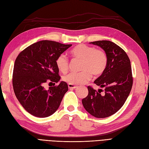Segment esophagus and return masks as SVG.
I'll return each mask as SVG.
<instances>
[{
	"label": "esophagus",
	"instance_id": "obj_1",
	"mask_svg": "<svg viewBox=\"0 0 149 149\" xmlns=\"http://www.w3.org/2000/svg\"><path fill=\"white\" fill-rule=\"evenodd\" d=\"M68 88L70 89H75L76 88H78V86H74L73 84H68Z\"/></svg>",
	"mask_w": 149,
	"mask_h": 149
}]
</instances>
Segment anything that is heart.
I'll list each match as a JSON object with an SVG mask.
<instances>
[{"label": "heart", "instance_id": "heart-1", "mask_svg": "<svg viewBox=\"0 0 149 149\" xmlns=\"http://www.w3.org/2000/svg\"><path fill=\"white\" fill-rule=\"evenodd\" d=\"M71 55L76 59L81 60L78 73H70L63 77L66 83L71 84H82L91 78V74L95 76L101 75L106 70L107 65V56L102 49L80 44L71 51ZM56 65L63 73L69 68V60L64 54H61L56 60Z\"/></svg>", "mask_w": 149, "mask_h": 149}]
</instances>
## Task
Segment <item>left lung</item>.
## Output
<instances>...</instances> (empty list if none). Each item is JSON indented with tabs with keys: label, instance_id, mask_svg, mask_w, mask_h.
I'll use <instances>...</instances> for the list:
<instances>
[{
	"label": "left lung",
	"instance_id": "obj_1",
	"mask_svg": "<svg viewBox=\"0 0 149 149\" xmlns=\"http://www.w3.org/2000/svg\"><path fill=\"white\" fill-rule=\"evenodd\" d=\"M100 47L107 56L104 72L94 83L101 88L98 92L88 86V95L82 100L84 109L97 118H105L123 107L131 91L133 78L130 61L123 49L108 40L90 42Z\"/></svg>",
	"mask_w": 149,
	"mask_h": 149
}]
</instances>
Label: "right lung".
<instances>
[{
    "label": "right lung",
    "instance_id": "1",
    "mask_svg": "<svg viewBox=\"0 0 149 149\" xmlns=\"http://www.w3.org/2000/svg\"><path fill=\"white\" fill-rule=\"evenodd\" d=\"M71 45L42 40L26 47L17 57L13 71V91L21 105L30 114L47 118L59 107L68 90L67 83L61 81L48 89L44 84L60 80L56 60Z\"/></svg>",
    "mask_w": 149,
    "mask_h": 149
}]
</instances>
